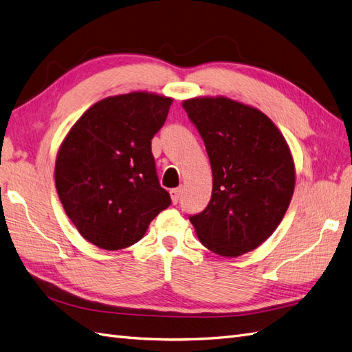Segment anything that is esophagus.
<instances>
[{"label": "esophagus", "instance_id": "34e87169", "mask_svg": "<svg viewBox=\"0 0 352 352\" xmlns=\"http://www.w3.org/2000/svg\"><path fill=\"white\" fill-rule=\"evenodd\" d=\"M180 194H182V188H173V189H170V197H172V203H173V204H177L179 198H180Z\"/></svg>", "mask_w": 352, "mask_h": 352}]
</instances>
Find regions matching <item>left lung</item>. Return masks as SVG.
<instances>
[{"label":"left lung","instance_id":"obj_1","mask_svg":"<svg viewBox=\"0 0 352 352\" xmlns=\"http://www.w3.org/2000/svg\"><path fill=\"white\" fill-rule=\"evenodd\" d=\"M210 160V203L189 217L198 240L225 258L267 241L286 214L296 170L283 133L258 108L225 96L182 102Z\"/></svg>","mask_w":352,"mask_h":352}]
</instances>
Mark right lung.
<instances>
[{
  "label": "right lung",
  "mask_w": 352,
  "mask_h": 352,
  "mask_svg": "<svg viewBox=\"0 0 352 352\" xmlns=\"http://www.w3.org/2000/svg\"><path fill=\"white\" fill-rule=\"evenodd\" d=\"M173 99L151 91L109 96L91 105L56 157L60 203L82 239L103 250L138 243L172 203L160 186L151 139Z\"/></svg>",
  "instance_id": "right-lung-1"
}]
</instances>
